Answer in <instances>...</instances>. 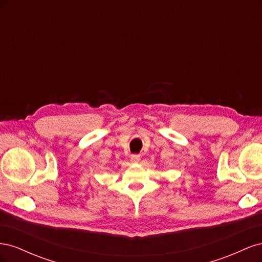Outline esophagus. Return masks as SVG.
Listing matches in <instances>:
<instances>
[{
	"label": "esophagus",
	"instance_id": "34e87169",
	"mask_svg": "<svg viewBox=\"0 0 262 262\" xmlns=\"http://www.w3.org/2000/svg\"><path fill=\"white\" fill-rule=\"evenodd\" d=\"M141 160V156L138 154H132L131 155V162L132 163H139Z\"/></svg>",
	"mask_w": 262,
	"mask_h": 262
}]
</instances>
